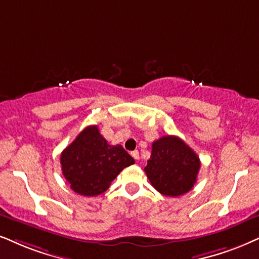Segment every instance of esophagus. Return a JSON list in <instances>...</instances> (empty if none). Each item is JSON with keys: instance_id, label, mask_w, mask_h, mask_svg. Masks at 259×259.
Returning <instances> with one entry per match:
<instances>
[{"instance_id": "1", "label": "esophagus", "mask_w": 259, "mask_h": 259, "mask_svg": "<svg viewBox=\"0 0 259 259\" xmlns=\"http://www.w3.org/2000/svg\"><path fill=\"white\" fill-rule=\"evenodd\" d=\"M132 156L135 160H139L140 159V155H139V150H134V152H132Z\"/></svg>"}]
</instances>
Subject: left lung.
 Segmentation results:
<instances>
[{
    "label": "left lung",
    "instance_id": "8db88e82",
    "mask_svg": "<svg viewBox=\"0 0 259 259\" xmlns=\"http://www.w3.org/2000/svg\"><path fill=\"white\" fill-rule=\"evenodd\" d=\"M199 167L197 154L179 137L167 135L153 142L145 172L160 194L177 197L194 188Z\"/></svg>",
    "mask_w": 259,
    "mask_h": 259
}]
</instances>
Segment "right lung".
Returning a JSON list of instances; mask_svg holds the SVG:
<instances>
[{
	"label": "right lung",
	"instance_id": "1",
	"mask_svg": "<svg viewBox=\"0 0 259 259\" xmlns=\"http://www.w3.org/2000/svg\"><path fill=\"white\" fill-rule=\"evenodd\" d=\"M135 163L120 145H109L97 125H90L61 154L62 173L78 195L97 196L110 188L123 168Z\"/></svg>",
	"mask_w": 259,
	"mask_h": 259
}]
</instances>
